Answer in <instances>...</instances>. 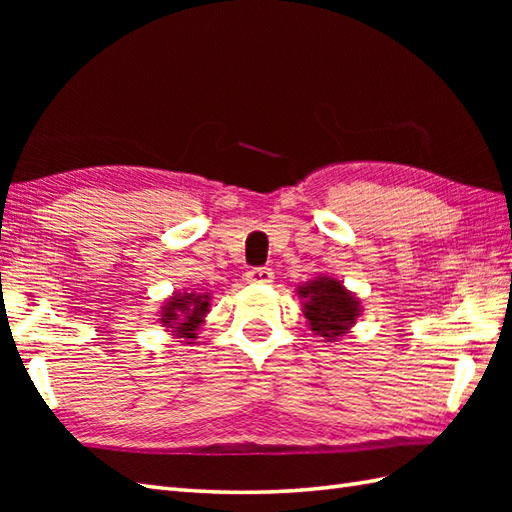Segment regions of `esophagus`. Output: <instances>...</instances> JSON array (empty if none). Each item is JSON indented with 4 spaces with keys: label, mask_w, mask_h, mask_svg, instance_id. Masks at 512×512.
<instances>
[{
    "label": "esophagus",
    "mask_w": 512,
    "mask_h": 512,
    "mask_svg": "<svg viewBox=\"0 0 512 512\" xmlns=\"http://www.w3.org/2000/svg\"><path fill=\"white\" fill-rule=\"evenodd\" d=\"M275 279V273L266 266H259V268H250L246 273V281L248 284H270V281Z\"/></svg>",
    "instance_id": "34e87169"
}]
</instances>
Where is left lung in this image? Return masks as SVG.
Segmentation results:
<instances>
[{
  "label": "left lung",
  "mask_w": 512,
  "mask_h": 512,
  "mask_svg": "<svg viewBox=\"0 0 512 512\" xmlns=\"http://www.w3.org/2000/svg\"><path fill=\"white\" fill-rule=\"evenodd\" d=\"M299 295L306 299L303 310L310 323V330L332 341L341 336L358 317V299L352 297L339 281L330 277H319L299 288Z\"/></svg>",
  "instance_id": "obj_1"
}]
</instances>
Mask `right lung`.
Returning <instances> with one entry per match:
<instances>
[{
	"label": "right lung",
	"instance_id": "add662e5",
	"mask_svg": "<svg viewBox=\"0 0 512 512\" xmlns=\"http://www.w3.org/2000/svg\"><path fill=\"white\" fill-rule=\"evenodd\" d=\"M209 295H176L167 301L162 310V323L178 325L176 332L182 339H195V330L202 323L206 310H209Z\"/></svg>",
	"mask_w": 512,
	"mask_h": 512
}]
</instances>
